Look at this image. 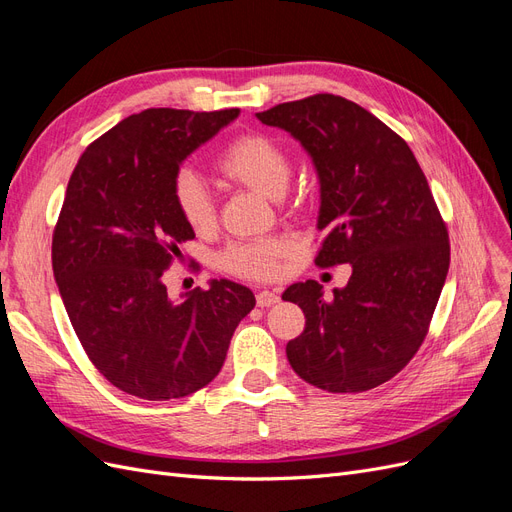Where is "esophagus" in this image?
I'll return each instance as SVG.
<instances>
[{"mask_svg": "<svg viewBox=\"0 0 512 512\" xmlns=\"http://www.w3.org/2000/svg\"><path fill=\"white\" fill-rule=\"evenodd\" d=\"M256 303H258V307H271L275 303H280V294L273 290H260L256 294Z\"/></svg>", "mask_w": 512, "mask_h": 512, "instance_id": "esophagus-1", "label": "esophagus"}]
</instances>
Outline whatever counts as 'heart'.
I'll use <instances>...</instances> for the list:
<instances>
[{
  "mask_svg": "<svg viewBox=\"0 0 512 512\" xmlns=\"http://www.w3.org/2000/svg\"><path fill=\"white\" fill-rule=\"evenodd\" d=\"M218 175L239 188L254 190L269 198H282L288 190L292 162L286 147L265 132H243L232 138L215 160ZM173 203L181 222L194 232H205L215 224V205L205 183L192 170H179L173 179ZM294 245L286 237H271L254 243L232 245L222 254L224 271L245 280L267 282L280 271Z\"/></svg>",
  "mask_w": 512,
  "mask_h": 512,
  "instance_id": "heart-1",
  "label": "heart"
}]
</instances>
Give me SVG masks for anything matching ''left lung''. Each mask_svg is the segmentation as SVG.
<instances>
[{"mask_svg": "<svg viewBox=\"0 0 512 512\" xmlns=\"http://www.w3.org/2000/svg\"><path fill=\"white\" fill-rule=\"evenodd\" d=\"M290 132L320 179L316 265L352 267L324 299L314 280L282 294L305 314L286 346L297 374L329 393H363L404 369L429 331L451 243L408 143L342 96L316 94L256 113Z\"/></svg>", "mask_w": 512, "mask_h": 512, "instance_id": "obj_1", "label": "left lung"}]
</instances>
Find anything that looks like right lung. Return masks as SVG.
Here are the masks:
<instances>
[{
    "label": "right lung",
    "mask_w": 512,
    "mask_h": 512,
    "mask_svg": "<svg viewBox=\"0 0 512 512\" xmlns=\"http://www.w3.org/2000/svg\"><path fill=\"white\" fill-rule=\"evenodd\" d=\"M239 115L147 108L91 143L53 230V273L76 337L119 391L166 401L220 374L230 337L252 312L250 288L213 280L168 297L164 271L194 239L173 203L181 162Z\"/></svg>",
    "instance_id": "1"
}]
</instances>
